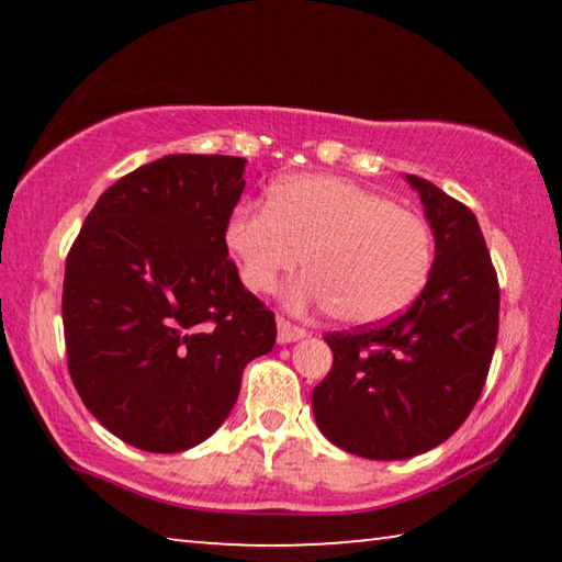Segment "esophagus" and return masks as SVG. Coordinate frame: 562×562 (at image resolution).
<instances>
[{"label":"esophagus","mask_w":562,"mask_h":562,"mask_svg":"<svg viewBox=\"0 0 562 562\" xmlns=\"http://www.w3.org/2000/svg\"><path fill=\"white\" fill-rule=\"evenodd\" d=\"M307 337V329H302L297 325H292L288 319H278V341L280 345H290V341H297Z\"/></svg>","instance_id":"1"}]
</instances>
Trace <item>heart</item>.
Returning <instances> with one entry per match:
<instances>
[{
	"instance_id": "1",
	"label": "heart",
	"mask_w": 562,
	"mask_h": 562,
	"mask_svg": "<svg viewBox=\"0 0 562 562\" xmlns=\"http://www.w3.org/2000/svg\"><path fill=\"white\" fill-rule=\"evenodd\" d=\"M225 245L250 292H270L302 262L292 307L335 310L355 327L379 325L412 304L431 274L434 237L422 215L339 176L302 173L272 186L270 203H247Z\"/></svg>"
}]
</instances>
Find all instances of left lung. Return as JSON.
Returning <instances> with one entry per match:
<instances>
[{
    "label": "left lung",
    "mask_w": 562,
    "mask_h": 562,
    "mask_svg": "<svg viewBox=\"0 0 562 562\" xmlns=\"http://www.w3.org/2000/svg\"><path fill=\"white\" fill-rule=\"evenodd\" d=\"M434 233L426 288L404 315L329 331V374L312 392L319 431L349 453L402 461L443 443L471 414L498 339V278L475 215L404 176Z\"/></svg>",
    "instance_id": "obj_1"
}]
</instances>
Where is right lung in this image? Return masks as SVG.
<instances>
[{
	"instance_id": "1",
	"label": "right lung",
	"mask_w": 562,
	"mask_h": 562,
	"mask_svg": "<svg viewBox=\"0 0 562 562\" xmlns=\"http://www.w3.org/2000/svg\"><path fill=\"white\" fill-rule=\"evenodd\" d=\"M245 158L173 154L116 180L66 258L64 337L81 402L121 441L193 449L274 347V315L243 288L225 227Z\"/></svg>"
}]
</instances>
